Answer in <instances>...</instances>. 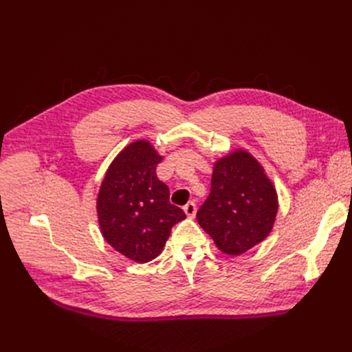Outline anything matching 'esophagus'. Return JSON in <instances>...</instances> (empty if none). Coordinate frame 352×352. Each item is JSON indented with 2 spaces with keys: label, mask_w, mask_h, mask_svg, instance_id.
<instances>
[{
  "label": "esophagus",
  "mask_w": 352,
  "mask_h": 352,
  "mask_svg": "<svg viewBox=\"0 0 352 352\" xmlns=\"http://www.w3.org/2000/svg\"><path fill=\"white\" fill-rule=\"evenodd\" d=\"M184 211H185V214H186L188 217L194 219V217H195V214H197V204H195L194 201L188 202V204L184 207Z\"/></svg>",
  "instance_id": "1"
}]
</instances>
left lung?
Here are the masks:
<instances>
[{
  "mask_svg": "<svg viewBox=\"0 0 352 352\" xmlns=\"http://www.w3.org/2000/svg\"><path fill=\"white\" fill-rule=\"evenodd\" d=\"M278 208L263 166L248 151L235 150L214 163L210 195L197 220L220 251L239 255L269 236Z\"/></svg>",
  "mask_w": 352,
  "mask_h": 352,
  "instance_id": "8db88e82",
  "label": "left lung"
}]
</instances>
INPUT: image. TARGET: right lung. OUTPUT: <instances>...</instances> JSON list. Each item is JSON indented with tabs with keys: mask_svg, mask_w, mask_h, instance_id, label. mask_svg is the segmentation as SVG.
Wrapping results in <instances>:
<instances>
[{
	"mask_svg": "<svg viewBox=\"0 0 352 352\" xmlns=\"http://www.w3.org/2000/svg\"><path fill=\"white\" fill-rule=\"evenodd\" d=\"M162 160L148 141L129 144L113 160L97 198L104 239L136 263L154 260L172 228L186 217L170 204L168 188L157 177Z\"/></svg>",
	"mask_w": 352,
	"mask_h": 352,
	"instance_id": "right-lung-1",
	"label": "right lung"
}]
</instances>
